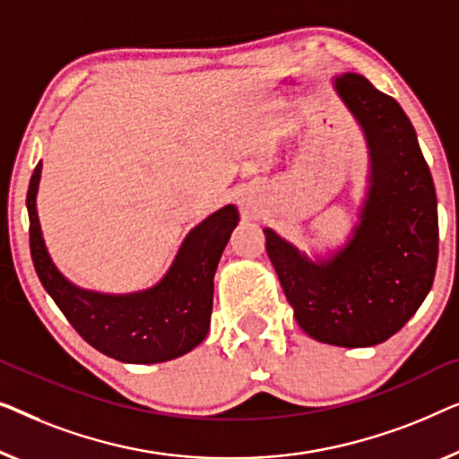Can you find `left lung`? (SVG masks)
Masks as SVG:
<instances>
[{
  "label": "left lung",
  "instance_id": "8db88e82",
  "mask_svg": "<svg viewBox=\"0 0 459 459\" xmlns=\"http://www.w3.org/2000/svg\"><path fill=\"white\" fill-rule=\"evenodd\" d=\"M331 82L368 150L358 221L343 245L312 254L273 229L264 235L303 333L328 345L372 347L402 331L430 291L438 255L437 195L402 106L358 73Z\"/></svg>",
  "mask_w": 459,
  "mask_h": 459
}]
</instances>
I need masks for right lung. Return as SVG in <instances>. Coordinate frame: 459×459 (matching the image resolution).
<instances>
[{"label": "right lung", "instance_id": "right-lung-1", "mask_svg": "<svg viewBox=\"0 0 459 459\" xmlns=\"http://www.w3.org/2000/svg\"><path fill=\"white\" fill-rule=\"evenodd\" d=\"M41 168L39 162L27 193L30 255L43 289L74 331L103 356L125 364H160L195 350L210 333L214 274L238 224L237 205H224L186 232L156 285L101 293L74 285L51 260L37 212Z\"/></svg>", "mask_w": 459, "mask_h": 459}]
</instances>
